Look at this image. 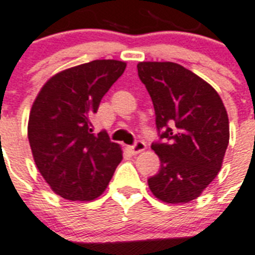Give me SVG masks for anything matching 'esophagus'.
Segmentation results:
<instances>
[{"instance_id":"34e87169","label":"esophagus","mask_w":255,"mask_h":255,"mask_svg":"<svg viewBox=\"0 0 255 255\" xmlns=\"http://www.w3.org/2000/svg\"><path fill=\"white\" fill-rule=\"evenodd\" d=\"M128 149H129V152L133 153V155H137V153H140V152H143V151H144L145 143H144V141H140V140L136 141L133 145H129V147H128Z\"/></svg>"}]
</instances>
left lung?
Here are the masks:
<instances>
[{"label":"left lung","instance_id":"8db88e82","mask_svg":"<svg viewBox=\"0 0 255 255\" xmlns=\"http://www.w3.org/2000/svg\"><path fill=\"white\" fill-rule=\"evenodd\" d=\"M137 75L155 110L160 139L152 143L160 168L148 187L160 201L176 205L197 199L222 167L229 144V118L218 92L176 63L143 61Z\"/></svg>","mask_w":255,"mask_h":255}]
</instances>
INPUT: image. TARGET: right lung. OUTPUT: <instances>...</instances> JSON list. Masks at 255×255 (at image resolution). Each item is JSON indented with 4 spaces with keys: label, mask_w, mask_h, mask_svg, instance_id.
Returning <instances> with one entry per match:
<instances>
[{
    "label": "right lung",
    "mask_w": 255,
    "mask_h": 255,
    "mask_svg": "<svg viewBox=\"0 0 255 255\" xmlns=\"http://www.w3.org/2000/svg\"><path fill=\"white\" fill-rule=\"evenodd\" d=\"M126 67L118 60H95L65 69L46 81L33 103L28 123L33 159L64 199L100 197L123 159L106 131L92 133L91 119Z\"/></svg>",
    "instance_id": "1"
}]
</instances>
